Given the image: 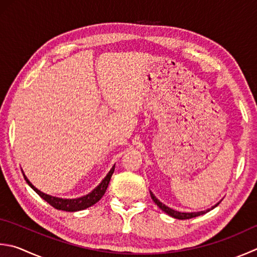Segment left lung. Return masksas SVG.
<instances>
[{
	"mask_svg": "<svg viewBox=\"0 0 257 257\" xmlns=\"http://www.w3.org/2000/svg\"><path fill=\"white\" fill-rule=\"evenodd\" d=\"M150 196H152V198H153V200L155 202V204H157V206L158 207L163 210V212H165L166 214H168L169 216H172V217H174V218H177V219H189V218H194V217H197V216H200V215H204V214H206V213H208L209 210H212V209H214L216 206L217 205H219V203L222 202V200H219V202L216 204V205H214V206H212V207L210 208H208V209H206V210H202V212H190V213H185V212H178V210H175V209H173V208H170V207H168V206H166L165 204H163L162 202H160V200L158 199V198H156V196L150 192Z\"/></svg>",
	"mask_w": 257,
	"mask_h": 257,
	"instance_id": "8db88e82",
	"label": "left lung"
}]
</instances>
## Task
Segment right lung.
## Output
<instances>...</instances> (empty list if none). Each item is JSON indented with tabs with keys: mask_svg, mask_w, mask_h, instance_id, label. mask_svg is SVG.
Returning <instances> with one entry per match:
<instances>
[{
	"mask_svg": "<svg viewBox=\"0 0 257 257\" xmlns=\"http://www.w3.org/2000/svg\"><path fill=\"white\" fill-rule=\"evenodd\" d=\"M113 172H114V166H112V168L110 169V172L102 179V182L100 183L97 187L92 190V192H90L89 194L79 198H60V197H54V196H51V195L44 194L43 192H41V190H39L37 187H34L32 183L27 178V176L24 175L23 172L22 173L24 176V179L27 180V183L29 184L30 187H31L34 192L40 196V197L44 199L45 202L51 205L52 207L59 210H64V212H78V210H82L90 207V206L98 203L99 200L102 198L105 190L108 188V185H109L110 179H111Z\"/></svg>",
	"mask_w": 257,
	"mask_h": 257,
	"instance_id": "1",
	"label": "right lung"
}]
</instances>
